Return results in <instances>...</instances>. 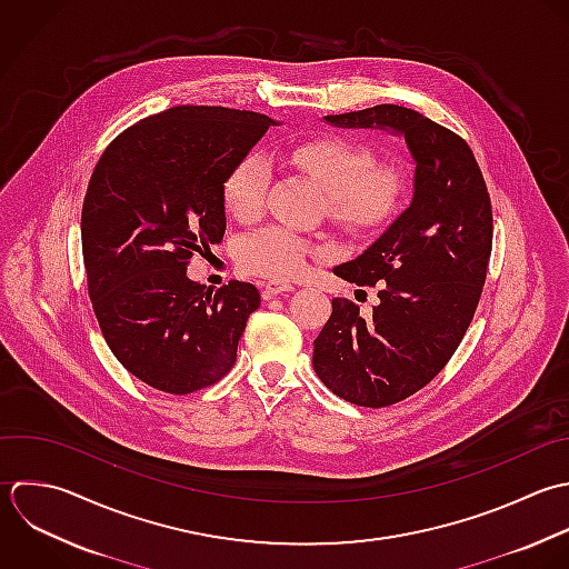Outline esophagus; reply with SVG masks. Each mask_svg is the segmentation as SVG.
Wrapping results in <instances>:
<instances>
[{
	"instance_id": "1",
	"label": "esophagus",
	"mask_w": 569,
	"mask_h": 569,
	"mask_svg": "<svg viewBox=\"0 0 569 569\" xmlns=\"http://www.w3.org/2000/svg\"><path fill=\"white\" fill-rule=\"evenodd\" d=\"M295 286L290 283V281H279V279H272V281H266L263 283V290H261V295H263V299H272V297H277V295H283V292H290Z\"/></svg>"
}]
</instances>
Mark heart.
Listing matches in <instances>:
<instances>
[{
    "instance_id": "b5f03b06",
    "label": "heart",
    "mask_w": 569,
    "mask_h": 569,
    "mask_svg": "<svg viewBox=\"0 0 569 569\" xmlns=\"http://www.w3.org/2000/svg\"><path fill=\"white\" fill-rule=\"evenodd\" d=\"M286 159L328 192L332 221L350 232L383 228L401 208L408 192V170L399 161H375L372 150L350 137L317 134L299 139L283 150ZM270 186L263 157L246 154L221 186L226 210L239 221L259 217ZM323 246L270 226L239 243V263L246 272L286 279L303 270L310 257H321Z\"/></svg>"
}]
</instances>
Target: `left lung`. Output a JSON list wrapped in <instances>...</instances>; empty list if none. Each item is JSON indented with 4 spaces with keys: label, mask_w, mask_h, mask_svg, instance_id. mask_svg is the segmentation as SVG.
Returning a JSON list of instances; mask_svg holds the SVG:
<instances>
[{
    "label": "left lung",
    "mask_w": 569,
    "mask_h": 569,
    "mask_svg": "<svg viewBox=\"0 0 569 569\" xmlns=\"http://www.w3.org/2000/svg\"><path fill=\"white\" fill-rule=\"evenodd\" d=\"M326 121L346 128H392L417 161L410 208L335 274L379 288L372 317L350 299L315 339V372L337 397L386 408L426 388L466 337L492 254V201L463 137L426 114L379 103Z\"/></svg>",
    "instance_id": "8db88e82"
}]
</instances>
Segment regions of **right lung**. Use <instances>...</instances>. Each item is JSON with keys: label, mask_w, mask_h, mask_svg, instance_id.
I'll return each instance as SVG.
<instances>
[{"label": "right lung", "mask_w": 569, "mask_h": 569, "mask_svg": "<svg viewBox=\"0 0 569 569\" xmlns=\"http://www.w3.org/2000/svg\"><path fill=\"white\" fill-rule=\"evenodd\" d=\"M270 123L250 110L174 106L119 132L92 170L81 208L90 303L110 352L154 390L190 395L234 366L259 290H210L186 268L223 239V179Z\"/></svg>", "instance_id": "add662e5"}]
</instances>
